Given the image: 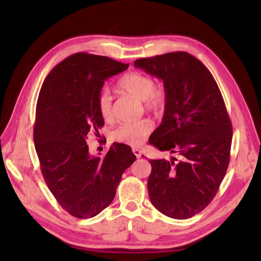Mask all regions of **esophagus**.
Masks as SVG:
<instances>
[{
  "mask_svg": "<svg viewBox=\"0 0 261 261\" xmlns=\"http://www.w3.org/2000/svg\"><path fill=\"white\" fill-rule=\"evenodd\" d=\"M132 151H133V154L136 156V158H140V157H141V151L139 150V148L133 147Z\"/></svg>",
  "mask_w": 261,
  "mask_h": 261,
  "instance_id": "1",
  "label": "esophagus"
}]
</instances>
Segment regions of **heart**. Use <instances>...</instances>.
Returning <instances> with one entry per match:
<instances>
[{"label":"heart","mask_w":261,"mask_h":261,"mask_svg":"<svg viewBox=\"0 0 261 261\" xmlns=\"http://www.w3.org/2000/svg\"><path fill=\"white\" fill-rule=\"evenodd\" d=\"M118 90L142 102L143 107L152 113H160L164 109L167 101V94L163 87L155 86L151 76L140 72H128L119 80ZM99 114L105 121L114 117L113 97L108 91L103 90L97 98ZM153 125L148 120H141L135 123H128L119 126L113 132V139L117 142L137 146L152 131Z\"/></svg>","instance_id":"obj_1"}]
</instances>
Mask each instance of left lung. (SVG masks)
<instances>
[{"label":"left lung","mask_w":261,"mask_h":261,"mask_svg":"<svg viewBox=\"0 0 261 261\" xmlns=\"http://www.w3.org/2000/svg\"><path fill=\"white\" fill-rule=\"evenodd\" d=\"M134 66L161 80L167 94L148 142L177 156L150 161L148 196L163 215L191 218L213 200L229 164L232 125L224 100L208 69L188 53L142 58Z\"/></svg>","instance_id":"obj_1"}]
</instances>
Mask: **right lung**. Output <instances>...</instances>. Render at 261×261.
I'll list each match as a JSON object with an SVG mask.
<instances>
[{
  "label": "right lung",
  "mask_w": 261,
  "mask_h": 261,
  "mask_svg": "<svg viewBox=\"0 0 261 261\" xmlns=\"http://www.w3.org/2000/svg\"><path fill=\"white\" fill-rule=\"evenodd\" d=\"M128 67L107 57L77 53L59 63L41 87L35 148L50 192L73 217L92 218L107 207L122 174L136 159L127 144L113 143L103 158L90 155L87 144L89 133L104 125L97 98L105 81Z\"/></svg>",
  "instance_id": "obj_1"
}]
</instances>
